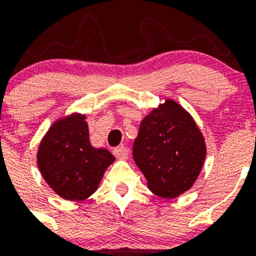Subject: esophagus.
Returning <instances> with one entry per match:
<instances>
[{
  "mask_svg": "<svg viewBox=\"0 0 256 256\" xmlns=\"http://www.w3.org/2000/svg\"><path fill=\"white\" fill-rule=\"evenodd\" d=\"M114 156L116 158H120V160H128V150L124 146H120V148H114Z\"/></svg>",
  "mask_w": 256,
  "mask_h": 256,
  "instance_id": "1",
  "label": "esophagus"
}]
</instances>
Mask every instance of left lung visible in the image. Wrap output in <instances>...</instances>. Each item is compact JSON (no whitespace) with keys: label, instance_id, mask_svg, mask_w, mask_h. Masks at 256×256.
<instances>
[{"label":"left lung","instance_id":"obj_1","mask_svg":"<svg viewBox=\"0 0 256 256\" xmlns=\"http://www.w3.org/2000/svg\"><path fill=\"white\" fill-rule=\"evenodd\" d=\"M132 158L148 188L158 196L172 199L196 180L206 144L190 114L174 100H166L140 122Z\"/></svg>","mask_w":256,"mask_h":256}]
</instances>
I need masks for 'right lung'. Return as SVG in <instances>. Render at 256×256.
<instances>
[{"mask_svg":"<svg viewBox=\"0 0 256 256\" xmlns=\"http://www.w3.org/2000/svg\"><path fill=\"white\" fill-rule=\"evenodd\" d=\"M114 160L108 150L90 144L88 124L81 114L57 120L41 140L37 154L46 183L68 200L88 198Z\"/></svg>","mask_w":256,"mask_h":256,"instance_id":"1","label":"right lung"}]
</instances>
